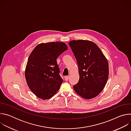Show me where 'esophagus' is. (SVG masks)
<instances>
[{
	"label": "esophagus",
	"mask_w": 131,
	"mask_h": 131,
	"mask_svg": "<svg viewBox=\"0 0 131 131\" xmlns=\"http://www.w3.org/2000/svg\"><path fill=\"white\" fill-rule=\"evenodd\" d=\"M64 79H65V81H68V79H69V76H65V77H64Z\"/></svg>",
	"instance_id": "obj_1"
}]
</instances>
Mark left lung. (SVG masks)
Listing matches in <instances>:
<instances>
[{"label": "left lung", "mask_w": 131, "mask_h": 131, "mask_svg": "<svg viewBox=\"0 0 131 131\" xmlns=\"http://www.w3.org/2000/svg\"><path fill=\"white\" fill-rule=\"evenodd\" d=\"M68 43L79 68V80L73 85V89L85 99L94 98L103 91L107 82V60L99 47L92 41L78 40Z\"/></svg>", "instance_id": "1"}]
</instances>
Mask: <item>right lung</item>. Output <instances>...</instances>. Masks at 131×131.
Returning a JSON list of instances; mask_svg holds the SVG:
<instances>
[{
	"mask_svg": "<svg viewBox=\"0 0 131 131\" xmlns=\"http://www.w3.org/2000/svg\"><path fill=\"white\" fill-rule=\"evenodd\" d=\"M67 49L65 43L57 41L39 44L32 51L25 76L28 87L38 97L49 99L60 89L63 79L57 59Z\"/></svg>",
	"mask_w": 131,
	"mask_h": 131,
	"instance_id": "right-lung-1",
	"label": "right lung"
}]
</instances>
